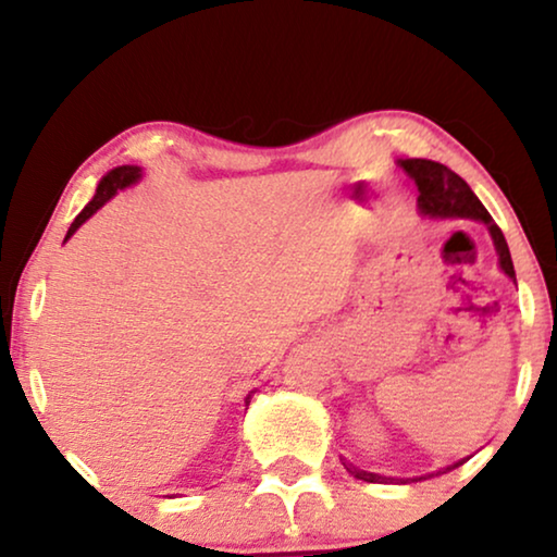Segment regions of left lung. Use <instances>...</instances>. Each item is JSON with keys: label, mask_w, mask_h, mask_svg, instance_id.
I'll return each instance as SVG.
<instances>
[{"label": "left lung", "mask_w": 557, "mask_h": 557, "mask_svg": "<svg viewBox=\"0 0 557 557\" xmlns=\"http://www.w3.org/2000/svg\"><path fill=\"white\" fill-rule=\"evenodd\" d=\"M398 164L408 172V177L416 182V187H418V212H421L423 218H431V220H476V223H484L486 231H490V235H492L494 250H497V261H499L502 273H505L507 278H512L517 284L512 256H509L505 235H502V231L497 227V223L492 220L490 212H486L484 205L479 202V197L471 193V187L467 185V182H463L456 172L448 170L446 164L431 162V159H398ZM467 459H469V456H467ZM467 459L448 463V467L438 469V471H431V474L406 476V479L383 476V474H375V471L357 469L355 463H349L347 459H342V463H345V469L349 471V474H352L355 479H362V482H370V484H387V482L410 484V482H421V479L446 474V471L461 467V463Z\"/></svg>", "instance_id": "obj_1"}]
</instances>
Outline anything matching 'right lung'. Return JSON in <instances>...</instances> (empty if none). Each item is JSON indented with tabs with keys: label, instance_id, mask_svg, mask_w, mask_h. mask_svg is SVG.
I'll use <instances>...</instances> for the list:
<instances>
[{
	"label": "right lung",
	"instance_id": "add662e5",
	"mask_svg": "<svg viewBox=\"0 0 557 557\" xmlns=\"http://www.w3.org/2000/svg\"><path fill=\"white\" fill-rule=\"evenodd\" d=\"M144 177V170L141 166H136V164H121V166H113L111 172H106L103 177H101V182H98V187H96V195H94V200H90L86 208H83V212L78 218L73 220V225H71V231H67V235H65V240L71 238V235L78 231V227L86 223V220L94 215L96 210H101L106 202L111 200L113 195H119L121 189H126V187H132V185H136V182H139ZM253 393L256 391H250L248 395H246V406H250V398H253Z\"/></svg>",
	"mask_w": 557,
	"mask_h": 557
}]
</instances>
